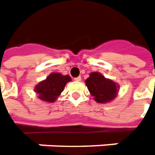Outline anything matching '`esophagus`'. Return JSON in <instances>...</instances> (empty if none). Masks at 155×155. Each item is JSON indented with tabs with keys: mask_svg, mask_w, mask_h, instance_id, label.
Wrapping results in <instances>:
<instances>
[{
	"mask_svg": "<svg viewBox=\"0 0 155 155\" xmlns=\"http://www.w3.org/2000/svg\"><path fill=\"white\" fill-rule=\"evenodd\" d=\"M74 80H75V81H77V82H79V81H81V77L75 78H74Z\"/></svg>",
	"mask_w": 155,
	"mask_h": 155,
	"instance_id": "34e87169",
	"label": "esophagus"
}]
</instances>
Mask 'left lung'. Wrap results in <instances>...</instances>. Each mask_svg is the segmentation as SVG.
<instances>
[{"instance_id": "obj_1", "label": "left lung", "mask_w": 155, "mask_h": 155, "mask_svg": "<svg viewBox=\"0 0 155 155\" xmlns=\"http://www.w3.org/2000/svg\"><path fill=\"white\" fill-rule=\"evenodd\" d=\"M85 83L88 91L98 103H107L117 96L119 85L112 80L105 78L100 72L94 71L90 73Z\"/></svg>"}]
</instances>
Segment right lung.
Here are the masks:
<instances>
[{
	"label": "right lung",
	"mask_w": 155,
	"mask_h": 155,
	"mask_svg": "<svg viewBox=\"0 0 155 155\" xmlns=\"http://www.w3.org/2000/svg\"><path fill=\"white\" fill-rule=\"evenodd\" d=\"M71 80L70 76L52 72L47 77L46 79L41 81L35 86V91L38 94L39 100L53 103L63 91L66 84Z\"/></svg>",
	"instance_id": "right-lung-1"
}]
</instances>
